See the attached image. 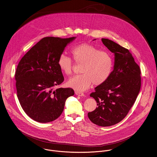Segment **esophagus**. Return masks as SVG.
Here are the masks:
<instances>
[{
	"label": "esophagus",
	"instance_id": "esophagus-1",
	"mask_svg": "<svg viewBox=\"0 0 157 157\" xmlns=\"http://www.w3.org/2000/svg\"><path fill=\"white\" fill-rule=\"evenodd\" d=\"M75 94L78 96H84L85 94L82 93V92H79V91H75Z\"/></svg>",
	"mask_w": 157,
	"mask_h": 157
}]
</instances>
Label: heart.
Here are the masks:
<instances>
[{
	"instance_id": "1",
	"label": "heart",
	"mask_w": 157,
	"mask_h": 157,
	"mask_svg": "<svg viewBox=\"0 0 157 157\" xmlns=\"http://www.w3.org/2000/svg\"><path fill=\"white\" fill-rule=\"evenodd\" d=\"M73 59L78 64H82L81 72L68 81V85L78 91L87 90L91 84L99 85L106 82L112 71L113 62L110 54L94 46L82 43L71 50ZM61 71L66 75H71L73 72L72 59L61 54L57 61Z\"/></svg>"
}]
</instances>
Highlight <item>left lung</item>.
Instances as JSON below:
<instances>
[{
  "label": "left lung",
  "mask_w": 157,
  "mask_h": 157,
  "mask_svg": "<svg viewBox=\"0 0 157 157\" xmlns=\"http://www.w3.org/2000/svg\"><path fill=\"white\" fill-rule=\"evenodd\" d=\"M101 40L115 54L114 68L108 80L90 94L97 107L88 117L94 124L108 127L122 121L133 106L141 87V72L128 49L108 39Z\"/></svg>",
  "instance_id": "left-lung-1"
}]
</instances>
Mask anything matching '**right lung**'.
Listing matches in <instances>:
<instances>
[{
    "label": "right lung",
    "instance_id": "1",
    "mask_svg": "<svg viewBox=\"0 0 157 157\" xmlns=\"http://www.w3.org/2000/svg\"><path fill=\"white\" fill-rule=\"evenodd\" d=\"M45 37L20 61L15 74L17 97L25 113L45 123L62 113L66 99L74 95L71 88H58L64 76L57 61L67 44L75 39Z\"/></svg>",
    "mask_w": 157,
    "mask_h": 157
}]
</instances>
